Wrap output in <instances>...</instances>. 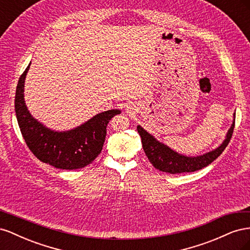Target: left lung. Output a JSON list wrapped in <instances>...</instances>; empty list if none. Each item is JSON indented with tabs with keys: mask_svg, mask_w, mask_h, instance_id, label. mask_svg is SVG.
Returning <instances> with one entry per match:
<instances>
[{
	"mask_svg": "<svg viewBox=\"0 0 250 250\" xmlns=\"http://www.w3.org/2000/svg\"><path fill=\"white\" fill-rule=\"evenodd\" d=\"M234 116H236V113H233L232 124L226 133L225 140L221 145L213 151H209V152L199 156H186L177 153L176 151L172 150L167 145L157 141L152 134L148 133L140 125H138V132L141 135L143 149L145 151L150 163L154 166V168L170 174L195 172L213 163L229 145L234 128V119H236Z\"/></svg>",
	"mask_w": 250,
	"mask_h": 250,
	"instance_id": "obj_1",
	"label": "left lung"
}]
</instances>
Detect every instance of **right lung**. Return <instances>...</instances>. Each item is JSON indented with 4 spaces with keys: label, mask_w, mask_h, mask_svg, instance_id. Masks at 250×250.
<instances>
[{
    "label": "right lung",
    "mask_w": 250,
    "mask_h": 250,
    "mask_svg": "<svg viewBox=\"0 0 250 250\" xmlns=\"http://www.w3.org/2000/svg\"><path fill=\"white\" fill-rule=\"evenodd\" d=\"M30 64L20 77L14 107L21 132L31 152L42 163L62 170L85 167L101 153L111 118L121 113L110 109L94 116L85 123L67 131L47 128L29 112L24 99V85Z\"/></svg>",
    "instance_id": "right-lung-1"
}]
</instances>
